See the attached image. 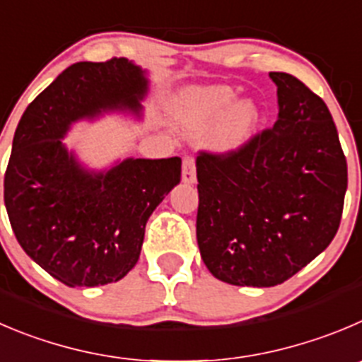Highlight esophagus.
<instances>
[{"label": "esophagus", "instance_id": "esophagus-1", "mask_svg": "<svg viewBox=\"0 0 362 362\" xmlns=\"http://www.w3.org/2000/svg\"><path fill=\"white\" fill-rule=\"evenodd\" d=\"M195 160L192 156L183 158V183L194 185L195 183Z\"/></svg>", "mask_w": 362, "mask_h": 362}]
</instances>
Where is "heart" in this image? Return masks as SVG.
Instances as JSON below:
<instances>
[{
	"label": "heart",
	"instance_id": "heart-1",
	"mask_svg": "<svg viewBox=\"0 0 362 362\" xmlns=\"http://www.w3.org/2000/svg\"><path fill=\"white\" fill-rule=\"evenodd\" d=\"M172 117L188 135H204L213 127L209 144L216 153L229 154L242 149L261 120L254 99H236L229 85H204L179 90L170 103Z\"/></svg>",
	"mask_w": 362,
	"mask_h": 362
}]
</instances>
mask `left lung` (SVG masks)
<instances>
[{
	"label": "left lung",
	"mask_w": 362,
	"mask_h": 362,
	"mask_svg": "<svg viewBox=\"0 0 362 362\" xmlns=\"http://www.w3.org/2000/svg\"><path fill=\"white\" fill-rule=\"evenodd\" d=\"M272 129L226 156L197 158V243L208 270L235 286L293 277L338 233L346 160L325 103L300 80L270 72Z\"/></svg>",
	"instance_id": "8db88e82"
}]
</instances>
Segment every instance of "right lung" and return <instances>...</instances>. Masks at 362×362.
I'll use <instances>...</instances> for the list:
<instances>
[{
    "instance_id": "right-lung-1",
    "label": "right lung",
    "mask_w": 362,
    "mask_h": 362,
    "mask_svg": "<svg viewBox=\"0 0 362 362\" xmlns=\"http://www.w3.org/2000/svg\"><path fill=\"white\" fill-rule=\"evenodd\" d=\"M149 72L127 58L78 62L28 105L5 174L23 250L65 286L117 282L140 257L146 223L181 181V158H126L95 170L65 146L71 127L122 113L142 120Z\"/></svg>"
}]
</instances>
